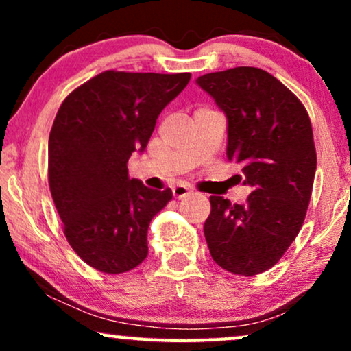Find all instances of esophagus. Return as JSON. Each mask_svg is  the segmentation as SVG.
Here are the masks:
<instances>
[{"label":"esophagus","mask_w":351,"mask_h":351,"mask_svg":"<svg viewBox=\"0 0 351 351\" xmlns=\"http://www.w3.org/2000/svg\"><path fill=\"white\" fill-rule=\"evenodd\" d=\"M191 191L186 189L184 185H177L172 189V196H174L176 199H182V198H186V196H190Z\"/></svg>","instance_id":"esophagus-1"}]
</instances>
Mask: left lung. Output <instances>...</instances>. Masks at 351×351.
Wrapping results in <instances>:
<instances>
[{
  "label": "left lung",
  "instance_id": "1",
  "mask_svg": "<svg viewBox=\"0 0 351 351\" xmlns=\"http://www.w3.org/2000/svg\"><path fill=\"white\" fill-rule=\"evenodd\" d=\"M227 117V158L252 189L244 204L210 196L204 237L214 262L254 276L275 265L304 223L316 171L308 113L275 76L237 66L199 76Z\"/></svg>",
  "mask_w": 351,
  "mask_h": 351
}]
</instances>
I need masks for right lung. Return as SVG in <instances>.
Returning a JSON list of instances; mask_svg holds the SVG:
<instances>
[{
    "mask_svg": "<svg viewBox=\"0 0 351 351\" xmlns=\"http://www.w3.org/2000/svg\"><path fill=\"white\" fill-rule=\"evenodd\" d=\"M190 73L104 71L62 102L47 145V176L66 241L95 270L117 275L148 254L152 219L172 199L129 179L128 161L147 148L156 118Z\"/></svg>",
    "mask_w": 351,
    "mask_h": 351,
    "instance_id": "add662e5",
    "label": "right lung"
}]
</instances>
